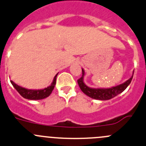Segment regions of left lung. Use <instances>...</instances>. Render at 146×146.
I'll use <instances>...</instances> for the list:
<instances>
[{
	"mask_svg": "<svg viewBox=\"0 0 146 146\" xmlns=\"http://www.w3.org/2000/svg\"><path fill=\"white\" fill-rule=\"evenodd\" d=\"M84 76L85 71L82 68V76L78 80V83L80 90L86 96L91 98L100 100H107L115 97L125 90V88L129 86L131 80H132L133 73L132 76L128 80L124 82L123 83H121V84L118 85L116 86H113V87L108 88H94L88 87L84 83V80H84Z\"/></svg>",
	"mask_w": 146,
	"mask_h": 146,
	"instance_id": "obj_1",
	"label": "left lung"
}]
</instances>
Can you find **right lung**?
<instances>
[{"label":"right lung","instance_id":"obj_1","mask_svg":"<svg viewBox=\"0 0 146 146\" xmlns=\"http://www.w3.org/2000/svg\"><path fill=\"white\" fill-rule=\"evenodd\" d=\"M57 76L58 73L55 76L50 86H49L47 88H45L43 89H38V90L27 89L17 85L13 80H11V83L13 85V86L15 88V90L24 98L28 99V100H41V99H44L48 97L50 95V93H52L55 86H56V77H57Z\"/></svg>","mask_w":146,"mask_h":146}]
</instances>
